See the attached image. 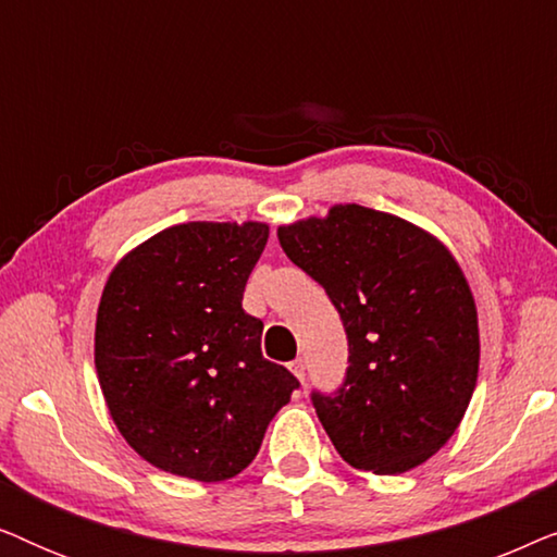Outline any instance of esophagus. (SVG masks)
<instances>
[{
    "label": "esophagus",
    "mask_w": 557,
    "mask_h": 557,
    "mask_svg": "<svg viewBox=\"0 0 557 557\" xmlns=\"http://www.w3.org/2000/svg\"><path fill=\"white\" fill-rule=\"evenodd\" d=\"M288 368H292L294 377L299 380V383L304 385V380H307V368H304V360H294L292 364H288Z\"/></svg>",
    "instance_id": "34e87169"
}]
</instances>
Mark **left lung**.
<instances>
[{"instance_id": "obj_1", "label": "left lung", "mask_w": 557, "mask_h": 557, "mask_svg": "<svg viewBox=\"0 0 557 557\" xmlns=\"http://www.w3.org/2000/svg\"><path fill=\"white\" fill-rule=\"evenodd\" d=\"M292 261L324 286L349 339L334 398L314 393L349 467L403 474L459 429L479 375V317L459 261L436 235L345 202L278 225Z\"/></svg>"}]
</instances>
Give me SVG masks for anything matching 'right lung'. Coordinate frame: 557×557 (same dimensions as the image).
Returning a JSON list of instances; mask_svg holds the SVG:
<instances>
[{"instance_id":"obj_1","label":"right lung","mask_w":557,"mask_h":557,"mask_svg":"<svg viewBox=\"0 0 557 557\" xmlns=\"http://www.w3.org/2000/svg\"><path fill=\"white\" fill-rule=\"evenodd\" d=\"M269 225H172L113 265L96 314V372L126 444L195 482L240 474L299 385L263 360V322L243 311Z\"/></svg>"}]
</instances>
